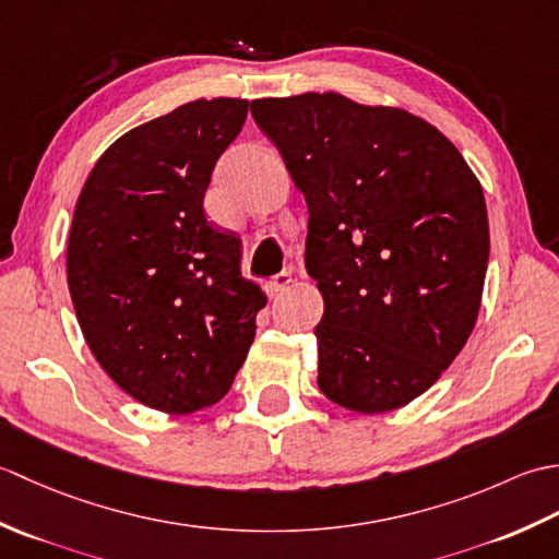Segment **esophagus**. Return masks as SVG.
Here are the masks:
<instances>
[{"label":"esophagus","instance_id":"obj_1","mask_svg":"<svg viewBox=\"0 0 559 559\" xmlns=\"http://www.w3.org/2000/svg\"><path fill=\"white\" fill-rule=\"evenodd\" d=\"M293 283V273L290 271H281V273H276V276H273L269 283H266V293L269 295H278V293H283L286 290L288 286Z\"/></svg>","mask_w":559,"mask_h":559}]
</instances>
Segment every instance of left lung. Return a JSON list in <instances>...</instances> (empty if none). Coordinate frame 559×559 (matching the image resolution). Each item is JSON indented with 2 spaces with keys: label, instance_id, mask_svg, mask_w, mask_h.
I'll return each instance as SVG.
<instances>
[{
  "label": "left lung",
  "instance_id": "obj_1",
  "mask_svg": "<svg viewBox=\"0 0 559 559\" xmlns=\"http://www.w3.org/2000/svg\"><path fill=\"white\" fill-rule=\"evenodd\" d=\"M252 115L310 211L319 389L355 413L403 408L476 326L490 257L478 177L437 127L401 108L329 91L259 98Z\"/></svg>",
  "mask_w": 559,
  "mask_h": 559
}]
</instances>
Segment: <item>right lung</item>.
Instances as JSON below:
<instances>
[{
	"label": "right lung",
	"mask_w": 559,
	"mask_h": 559,
	"mask_svg": "<svg viewBox=\"0 0 559 559\" xmlns=\"http://www.w3.org/2000/svg\"><path fill=\"white\" fill-rule=\"evenodd\" d=\"M247 108L199 98L134 127L93 165L71 218L67 283L83 338L117 386L170 415L228 394L266 305L242 278L240 237L204 213Z\"/></svg>",
	"instance_id": "1"
}]
</instances>
